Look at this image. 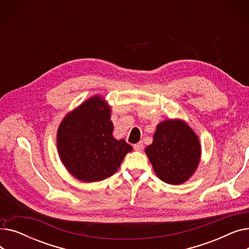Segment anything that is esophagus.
Here are the masks:
<instances>
[{"label":"esophagus","mask_w":249,"mask_h":249,"mask_svg":"<svg viewBox=\"0 0 249 249\" xmlns=\"http://www.w3.org/2000/svg\"><path fill=\"white\" fill-rule=\"evenodd\" d=\"M133 148H134V150H136V151H142L143 148H144V145H143V142L136 143V144L133 145Z\"/></svg>","instance_id":"34e87169"}]
</instances>
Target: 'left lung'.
<instances>
[{
	"instance_id": "obj_1",
	"label": "left lung",
	"mask_w": 249,
	"mask_h": 249,
	"mask_svg": "<svg viewBox=\"0 0 249 249\" xmlns=\"http://www.w3.org/2000/svg\"><path fill=\"white\" fill-rule=\"evenodd\" d=\"M145 152L156 176L166 184L179 185L197 168L201 147L197 135L185 122L166 120L158 125Z\"/></svg>"
}]
</instances>
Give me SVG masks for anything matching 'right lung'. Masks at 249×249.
Returning <instances> with one entry per match:
<instances>
[{
  "instance_id": "add662e5",
  "label": "right lung",
  "mask_w": 249,
  "mask_h": 249,
  "mask_svg": "<svg viewBox=\"0 0 249 249\" xmlns=\"http://www.w3.org/2000/svg\"><path fill=\"white\" fill-rule=\"evenodd\" d=\"M110 107L100 97L90 98L61 122L57 149L68 171L83 181L113 176L132 146L113 136Z\"/></svg>"
}]
</instances>
